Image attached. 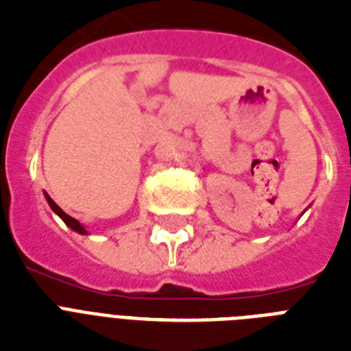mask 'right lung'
<instances>
[{
	"label": "right lung",
	"mask_w": 351,
	"mask_h": 351,
	"mask_svg": "<svg viewBox=\"0 0 351 351\" xmlns=\"http://www.w3.org/2000/svg\"><path fill=\"white\" fill-rule=\"evenodd\" d=\"M47 202H49V206H51L52 211H54V213H58V215H60V217H62L63 222H65V224H67L69 228H71V230L78 231V233H82V234L87 233V231H85L84 226L80 224V222H78V220H76V219H73V217H69V215L65 213V211H63V209L60 208V206H58V204L54 202V200H52V198L49 197V195H47Z\"/></svg>",
	"instance_id": "obj_1"
}]
</instances>
